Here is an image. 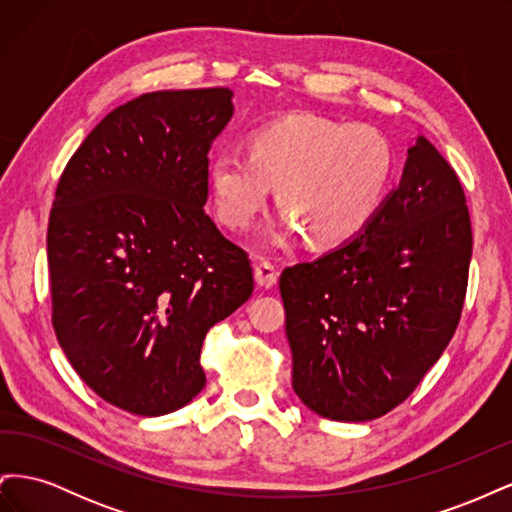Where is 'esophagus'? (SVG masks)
Wrapping results in <instances>:
<instances>
[{"label": "esophagus", "instance_id": "1", "mask_svg": "<svg viewBox=\"0 0 512 512\" xmlns=\"http://www.w3.org/2000/svg\"><path fill=\"white\" fill-rule=\"evenodd\" d=\"M277 269L275 265H271L269 260H258L256 267H254V277H256V284L260 288H273L277 284Z\"/></svg>", "mask_w": 512, "mask_h": 512}]
</instances>
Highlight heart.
I'll use <instances>...</instances> for the list:
<instances>
[{
  "label": "heart",
  "instance_id": "b5f03b06",
  "mask_svg": "<svg viewBox=\"0 0 512 512\" xmlns=\"http://www.w3.org/2000/svg\"><path fill=\"white\" fill-rule=\"evenodd\" d=\"M395 173V149L374 126L290 115L250 136L247 153L224 149L211 160L218 218L243 230L265 209L271 185L290 211L271 241L307 232L320 247L354 239L384 205Z\"/></svg>",
  "mask_w": 512,
  "mask_h": 512
}]
</instances>
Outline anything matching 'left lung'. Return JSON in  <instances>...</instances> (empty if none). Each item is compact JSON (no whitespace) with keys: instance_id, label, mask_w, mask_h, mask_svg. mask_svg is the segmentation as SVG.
<instances>
[{"instance_id":"8db88e82","label":"left lung","mask_w":512,"mask_h":512,"mask_svg":"<svg viewBox=\"0 0 512 512\" xmlns=\"http://www.w3.org/2000/svg\"><path fill=\"white\" fill-rule=\"evenodd\" d=\"M470 258L459 177L418 136L361 235L282 271L292 389L303 404L361 423L406 401L455 335Z\"/></svg>"}]
</instances>
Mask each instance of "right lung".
<instances>
[{"label":"right lung","mask_w":512,"mask_h":512,"mask_svg":"<svg viewBox=\"0 0 512 512\" xmlns=\"http://www.w3.org/2000/svg\"><path fill=\"white\" fill-rule=\"evenodd\" d=\"M232 111L228 87L138 96L87 134L57 183V342L91 391L138 416L203 391L207 331L252 297L247 252L205 213L209 149Z\"/></svg>","instance_id":"1"}]
</instances>
